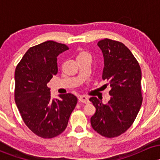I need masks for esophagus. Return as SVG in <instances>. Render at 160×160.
<instances>
[{
    "mask_svg": "<svg viewBox=\"0 0 160 160\" xmlns=\"http://www.w3.org/2000/svg\"><path fill=\"white\" fill-rule=\"evenodd\" d=\"M79 102L84 104H87L89 102V98H88L87 96H85V95H81V96L79 97Z\"/></svg>",
    "mask_w": 160,
    "mask_h": 160,
    "instance_id": "esophagus-1",
    "label": "esophagus"
}]
</instances>
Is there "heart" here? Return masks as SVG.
Wrapping results in <instances>:
<instances>
[{
    "instance_id": "b5f03b06",
    "label": "heart",
    "mask_w": 160,
    "mask_h": 160,
    "mask_svg": "<svg viewBox=\"0 0 160 160\" xmlns=\"http://www.w3.org/2000/svg\"><path fill=\"white\" fill-rule=\"evenodd\" d=\"M86 57H90V55H89V53L86 52V51L80 50L78 52V54H77V60L80 59V58H86Z\"/></svg>"
}]
</instances>
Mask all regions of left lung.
Listing matches in <instances>:
<instances>
[{
  "mask_svg": "<svg viewBox=\"0 0 160 160\" xmlns=\"http://www.w3.org/2000/svg\"><path fill=\"white\" fill-rule=\"evenodd\" d=\"M98 46L104 56L102 79L109 82L111 99L103 104L96 97L89 98L96 109L90 122L101 135L114 138L132 125L140 110L141 71L132 53L121 42L105 38Z\"/></svg>",
  "mask_w": 160,
  "mask_h": 160,
  "instance_id": "left-lung-1",
  "label": "left lung"
}]
</instances>
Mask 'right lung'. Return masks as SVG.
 Listing matches in <instances>:
<instances>
[{"label": "right lung", "instance_id": "right-lung-1", "mask_svg": "<svg viewBox=\"0 0 160 160\" xmlns=\"http://www.w3.org/2000/svg\"><path fill=\"white\" fill-rule=\"evenodd\" d=\"M69 48L52 40L31 47L16 68L15 101L29 129L43 138L65 131L78 98L71 93L52 99L47 83L58 72L57 56Z\"/></svg>", "mask_w": 160, "mask_h": 160}]
</instances>
